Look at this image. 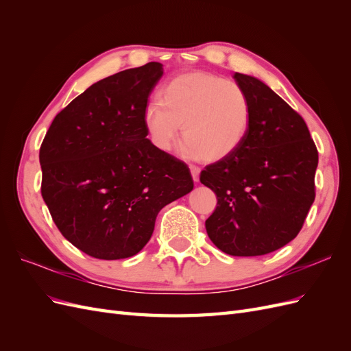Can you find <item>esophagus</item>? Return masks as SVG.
<instances>
[{"instance_id": "1", "label": "esophagus", "mask_w": 351, "mask_h": 351, "mask_svg": "<svg viewBox=\"0 0 351 351\" xmlns=\"http://www.w3.org/2000/svg\"><path fill=\"white\" fill-rule=\"evenodd\" d=\"M190 173H192V177H193V182H199V174H200V168L199 167H195L192 165L190 167Z\"/></svg>"}]
</instances>
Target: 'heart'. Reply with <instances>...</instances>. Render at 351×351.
I'll list each match as a JSON object with an SVG mask.
<instances>
[{"instance_id":"b5f03b06","label":"heart","mask_w":351,"mask_h":351,"mask_svg":"<svg viewBox=\"0 0 351 351\" xmlns=\"http://www.w3.org/2000/svg\"><path fill=\"white\" fill-rule=\"evenodd\" d=\"M250 112L249 97L239 83L208 71H189L159 89L158 102L146 108L143 121L159 151L173 149L182 127L184 154L215 162L241 145Z\"/></svg>"}]
</instances>
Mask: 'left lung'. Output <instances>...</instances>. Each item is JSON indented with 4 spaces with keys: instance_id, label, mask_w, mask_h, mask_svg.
Here are the masks:
<instances>
[{
    "instance_id": "obj_1",
    "label": "left lung",
    "mask_w": 351,
    "mask_h": 351,
    "mask_svg": "<svg viewBox=\"0 0 351 351\" xmlns=\"http://www.w3.org/2000/svg\"><path fill=\"white\" fill-rule=\"evenodd\" d=\"M250 101V124L230 156L208 165L200 183L217 195L206 222L231 256H261L290 243L315 200L317 149L302 117L262 80L234 73Z\"/></svg>"
}]
</instances>
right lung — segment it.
Here are the masks:
<instances>
[{
	"label": "right lung",
	"instance_id": "add662e5",
	"mask_svg": "<svg viewBox=\"0 0 351 351\" xmlns=\"http://www.w3.org/2000/svg\"><path fill=\"white\" fill-rule=\"evenodd\" d=\"M147 62L93 83L56 115L40 145V192L56 226L92 258L125 259L149 241L158 212L193 190L189 167L147 139Z\"/></svg>",
	"mask_w": 351,
	"mask_h": 351
}]
</instances>
